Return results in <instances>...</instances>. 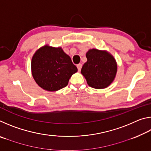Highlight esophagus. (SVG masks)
<instances>
[{
  "mask_svg": "<svg viewBox=\"0 0 151 151\" xmlns=\"http://www.w3.org/2000/svg\"><path fill=\"white\" fill-rule=\"evenodd\" d=\"M77 68H78V71H81V68H82V64H78V65H77Z\"/></svg>",
  "mask_w": 151,
  "mask_h": 151,
  "instance_id": "obj_1",
  "label": "esophagus"
}]
</instances>
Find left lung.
I'll return each mask as SVG.
<instances>
[{"label":"left lung","instance_id":"8db88e82","mask_svg":"<svg viewBox=\"0 0 151 151\" xmlns=\"http://www.w3.org/2000/svg\"><path fill=\"white\" fill-rule=\"evenodd\" d=\"M87 61L84 64L81 74L88 86L96 89L105 88L115 78L117 63L111 53L96 48L89 49L86 53Z\"/></svg>","mask_w":151,"mask_h":151}]
</instances>
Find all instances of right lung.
Masks as SVG:
<instances>
[{"label": "right lung", "mask_w": 151, "mask_h": 151, "mask_svg": "<svg viewBox=\"0 0 151 151\" xmlns=\"http://www.w3.org/2000/svg\"><path fill=\"white\" fill-rule=\"evenodd\" d=\"M77 68L61 47L46 45L32 56L31 72L35 81L45 91L54 92L67 86Z\"/></svg>", "instance_id": "obj_1"}]
</instances>
